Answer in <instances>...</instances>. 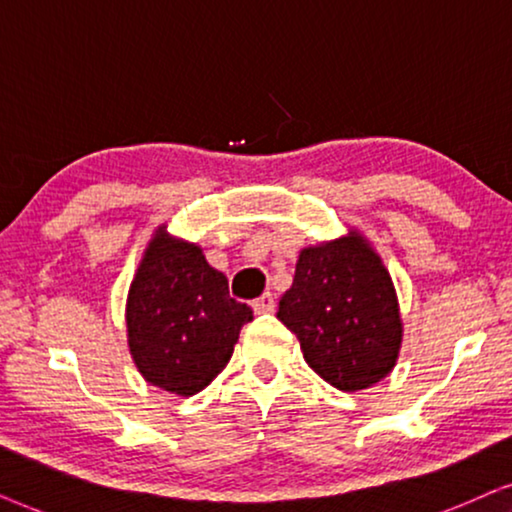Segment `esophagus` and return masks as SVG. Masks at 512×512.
I'll use <instances>...</instances> for the list:
<instances>
[{"mask_svg": "<svg viewBox=\"0 0 512 512\" xmlns=\"http://www.w3.org/2000/svg\"><path fill=\"white\" fill-rule=\"evenodd\" d=\"M252 309H255V313H271L276 309V297L271 292H264L260 299L252 302Z\"/></svg>", "mask_w": 512, "mask_h": 512, "instance_id": "obj_1", "label": "esophagus"}]
</instances>
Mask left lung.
<instances>
[{
  "mask_svg": "<svg viewBox=\"0 0 512 512\" xmlns=\"http://www.w3.org/2000/svg\"><path fill=\"white\" fill-rule=\"evenodd\" d=\"M276 316L297 335L306 365L339 391L370 388L398 363L403 318L393 278L358 229L299 250Z\"/></svg>",
  "mask_w": 512,
  "mask_h": 512,
  "instance_id": "8db88e82",
  "label": "left lung"
}]
</instances>
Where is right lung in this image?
<instances>
[{"label":"right lung","instance_id":"1","mask_svg":"<svg viewBox=\"0 0 512 512\" xmlns=\"http://www.w3.org/2000/svg\"><path fill=\"white\" fill-rule=\"evenodd\" d=\"M248 304L229 297L222 271L203 248L168 234L149 238L126 299L128 351L142 379L163 391L196 395L227 367Z\"/></svg>","mask_w":512,"mask_h":512}]
</instances>
